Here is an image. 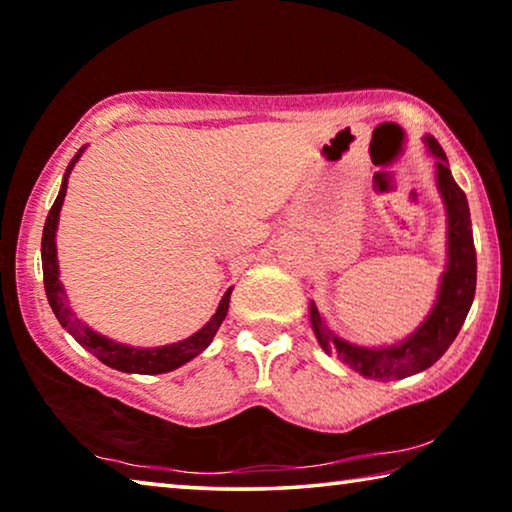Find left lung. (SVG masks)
I'll return each mask as SVG.
<instances>
[{
    "instance_id": "left-lung-1",
    "label": "left lung",
    "mask_w": 512,
    "mask_h": 512,
    "mask_svg": "<svg viewBox=\"0 0 512 512\" xmlns=\"http://www.w3.org/2000/svg\"><path fill=\"white\" fill-rule=\"evenodd\" d=\"M424 145L426 152L435 158V186L447 213V265L438 283V297L424 322L404 340L392 345L363 347L331 331L322 313L317 311L315 301L308 306L311 329L320 347L365 379L395 381L431 367L456 340L474 301L476 251L467 197L451 177L449 161L438 140L424 136Z\"/></svg>"
}]
</instances>
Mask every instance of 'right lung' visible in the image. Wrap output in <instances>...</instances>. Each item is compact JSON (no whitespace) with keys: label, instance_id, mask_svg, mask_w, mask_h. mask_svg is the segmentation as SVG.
Masks as SVG:
<instances>
[{"label":"right lung","instance_id":"right-lung-1","mask_svg":"<svg viewBox=\"0 0 512 512\" xmlns=\"http://www.w3.org/2000/svg\"><path fill=\"white\" fill-rule=\"evenodd\" d=\"M86 152V147H81L74 158L67 165L63 174L61 190H58V197L54 201L52 211H49L43 229V245H40V256H43V276H45V292L47 301L52 306L56 320L61 322L63 329L72 335L74 340L79 342L83 349H88L97 360H102L104 365L113 367L117 372L127 374H165L177 370V367L190 363L192 358L199 356L208 345H211L217 329L224 322L226 313H229V301H231V290L224 292V297L217 304L215 315L208 320L197 333L188 335L186 340L172 342V345L163 347H131L124 345V342H117L113 338H106V335L97 333L92 326H88L83 320H79L77 313L72 311L70 299L65 295V288L61 283V270H58V254H56V231H58V217H61V206L65 201L67 192V179L74 170V165L79 163V158Z\"/></svg>","mask_w":512,"mask_h":512}]
</instances>
